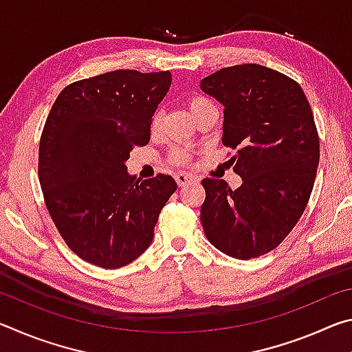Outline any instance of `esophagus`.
<instances>
[{"label":"esophagus","instance_id":"obj_1","mask_svg":"<svg viewBox=\"0 0 352 352\" xmlns=\"http://www.w3.org/2000/svg\"><path fill=\"white\" fill-rule=\"evenodd\" d=\"M175 180H177V184L178 186H186V184L189 183H194L197 178L192 177V175H188V174H183V172H180V174L175 175Z\"/></svg>","mask_w":352,"mask_h":352}]
</instances>
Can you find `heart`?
Here are the masks:
<instances>
[{"instance_id": "heart-1", "label": "heart", "mask_w": 352, "mask_h": 352, "mask_svg": "<svg viewBox=\"0 0 352 352\" xmlns=\"http://www.w3.org/2000/svg\"><path fill=\"white\" fill-rule=\"evenodd\" d=\"M208 107H212V104L210 102V100L204 99V98H194V99H190V102H189V110H190V113H192V116L197 115L199 111L208 109ZM160 122H162V113L158 111V113H155L152 118V124H151L152 132H157L160 127ZM170 158L174 163L182 164V163H186L189 157H188L186 151H183V148H175V151L172 152Z\"/></svg>"}]
</instances>
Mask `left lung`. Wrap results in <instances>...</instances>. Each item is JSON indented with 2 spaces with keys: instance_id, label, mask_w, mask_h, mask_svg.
<instances>
[{
  "instance_id": "left-lung-1",
  "label": "left lung",
  "mask_w": 352,
  "mask_h": 352,
  "mask_svg": "<svg viewBox=\"0 0 352 352\" xmlns=\"http://www.w3.org/2000/svg\"><path fill=\"white\" fill-rule=\"evenodd\" d=\"M223 105L225 146L237 148L233 170L242 184L205 178L200 220L214 247L236 259L276 248L311 197L320 141L302 88L262 65L222 68L200 82Z\"/></svg>"
}]
</instances>
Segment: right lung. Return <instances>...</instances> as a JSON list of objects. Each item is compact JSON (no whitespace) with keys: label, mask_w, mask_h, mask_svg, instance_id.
<instances>
[{"label":"right lung","mask_w":352,"mask_h":352,"mask_svg":"<svg viewBox=\"0 0 352 352\" xmlns=\"http://www.w3.org/2000/svg\"><path fill=\"white\" fill-rule=\"evenodd\" d=\"M169 71L118 69L68 85L45 122L38 178L45 204L67 245L83 261L119 269L146 252L170 175L136 180L135 146L151 140L155 110L169 91Z\"/></svg>","instance_id":"obj_1"}]
</instances>
